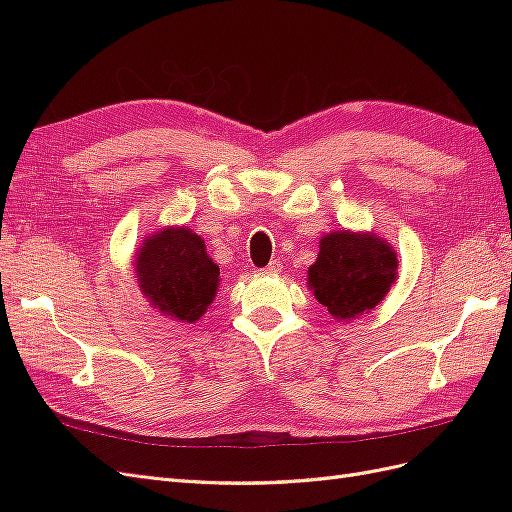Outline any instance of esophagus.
<instances>
[{"instance_id":"1","label":"esophagus","mask_w":512,"mask_h":512,"mask_svg":"<svg viewBox=\"0 0 512 512\" xmlns=\"http://www.w3.org/2000/svg\"><path fill=\"white\" fill-rule=\"evenodd\" d=\"M282 271V262L280 260H271L269 265L262 269V273H269V275H273V273H280Z\"/></svg>"}]
</instances>
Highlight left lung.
<instances>
[{
	"instance_id": "obj_1",
	"label": "left lung",
	"mask_w": 512,
	"mask_h": 512,
	"mask_svg": "<svg viewBox=\"0 0 512 512\" xmlns=\"http://www.w3.org/2000/svg\"><path fill=\"white\" fill-rule=\"evenodd\" d=\"M316 299L339 320L376 307L397 277V256L376 235L331 232L320 241L318 260L307 271Z\"/></svg>"
}]
</instances>
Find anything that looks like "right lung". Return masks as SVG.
Listing matches in <instances>:
<instances>
[{
    "label": "right lung",
    "mask_w": 512,
    "mask_h": 512,
    "mask_svg": "<svg viewBox=\"0 0 512 512\" xmlns=\"http://www.w3.org/2000/svg\"><path fill=\"white\" fill-rule=\"evenodd\" d=\"M136 256L138 282L153 307L179 322H196L207 312L218 290L220 267L190 228L158 232Z\"/></svg>",
    "instance_id": "obj_1"
}]
</instances>
